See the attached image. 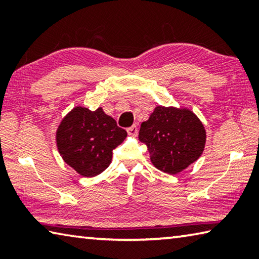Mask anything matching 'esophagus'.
Masks as SVG:
<instances>
[{
	"label": "esophagus",
	"instance_id": "34e87169",
	"mask_svg": "<svg viewBox=\"0 0 259 259\" xmlns=\"http://www.w3.org/2000/svg\"><path fill=\"white\" fill-rule=\"evenodd\" d=\"M126 131H128V135L129 136H136L138 133V129H137V125H131L130 128L126 129Z\"/></svg>",
	"mask_w": 259,
	"mask_h": 259
}]
</instances>
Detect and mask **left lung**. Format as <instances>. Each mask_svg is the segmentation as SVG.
I'll list each match as a JSON object with an SVG mask.
<instances>
[{
	"instance_id": "1",
	"label": "left lung",
	"mask_w": 259,
	"mask_h": 259,
	"mask_svg": "<svg viewBox=\"0 0 259 259\" xmlns=\"http://www.w3.org/2000/svg\"><path fill=\"white\" fill-rule=\"evenodd\" d=\"M138 138L146 144L155 168L176 175L201 156L207 135L202 122L190 109L156 106L140 125Z\"/></svg>"
}]
</instances>
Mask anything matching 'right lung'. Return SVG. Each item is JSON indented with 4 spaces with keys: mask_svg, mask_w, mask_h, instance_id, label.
<instances>
[{
    "mask_svg": "<svg viewBox=\"0 0 259 259\" xmlns=\"http://www.w3.org/2000/svg\"><path fill=\"white\" fill-rule=\"evenodd\" d=\"M126 131L102 107L90 111L76 106L61 120L56 133L59 154L83 177L102 174L112 161L113 150L123 142Z\"/></svg>",
    "mask_w": 259,
    "mask_h": 259,
    "instance_id": "obj_1",
    "label": "right lung"
}]
</instances>
